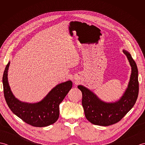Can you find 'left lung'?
Returning a JSON list of instances; mask_svg holds the SVG:
<instances>
[{
  "label": "left lung",
  "instance_id": "1",
  "mask_svg": "<svg viewBox=\"0 0 145 145\" xmlns=\"http://www.w3.org/2000/svg\"><path fill=\"white\" fill-rule=\"evenodd\" d=\"M131 67V74L128 88L124 95L115 103H106L100 100L93 92L82 85L78 88L82 93V106L85 117L92 124L109 126L118 123L126 115L136 103L139 91L138 68L131 55L123 50Z\"/></svg>",
  "mask_w": 145,
  "mask_h": 145
}]
</instances>
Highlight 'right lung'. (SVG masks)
Segmentation results:
<instances>
[{
  "label": "right lung",
  "instance_id": "right-lung-1",
  "mask_svg": "<svg viewBox=\"0 0 145 145\" xmlns=\"http://www.w3.org/2000/svg\"><path fill=\"white\" fill-rule=\"evenodd\" d=\"M9 65L10 62L5 67L2 78L4 97L9 108L24 122L33 127H47L56 122L59 117V105L72 88V82L69 80L57 85L40 102H22L14 96L8 85Z\"/></svg>",
  "mask_w": 145,
  "mask_h": 145
}]
</instances>
